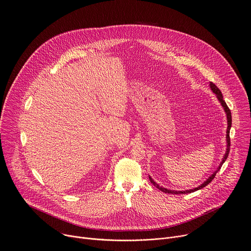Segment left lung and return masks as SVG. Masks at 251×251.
<instances>
[{
  "instance_id": "1",
  "label": "left lung",
  "mask_w": 251,
  "mask_h": 251,
  "mask_svg": "<svg viewBox=\"0 0 251 251\" xmlns=\"http://www.w3.org/2000/svg\"><path fill=\"white\" fill-rule=\"evenodd\" d=\"M209 86H210V89L212 90V92L213 93H215L216 94V96H217V99L219 100V101L221 102V104H222V106L224 107V110H225V112H226V114H227V120H228V128H227V137H226V140H227V151H226V153H225V155H224V157H223V160L221 161V163H220V165H219V167H218V169H217V171H215L202 184H201L199 187H197V188H194V189H190V190H185V191H175V190H170V189H166V188H164V187H162V186H159L152 178H151V176H150V180H151V183L156 187V188H158L159 190H161L162 192H165V193H169V194H187V193H191V192H194V191H196V190H199V189H201V188H203L204 186H206L209 182H211V180L215 177V175H216V173L220 170V168L222 167V165H223V163L226 161V159H227V157H228V155H229V151H230V146H231V142H230V129H231V126H232V115H231V110H230V108L228 107V105L226 104V102H225V100H223V96H222V93H221V91L218 89V87L214 84V83H212V82H210V84H209Z\"/></svg>"
}]
</instances>
